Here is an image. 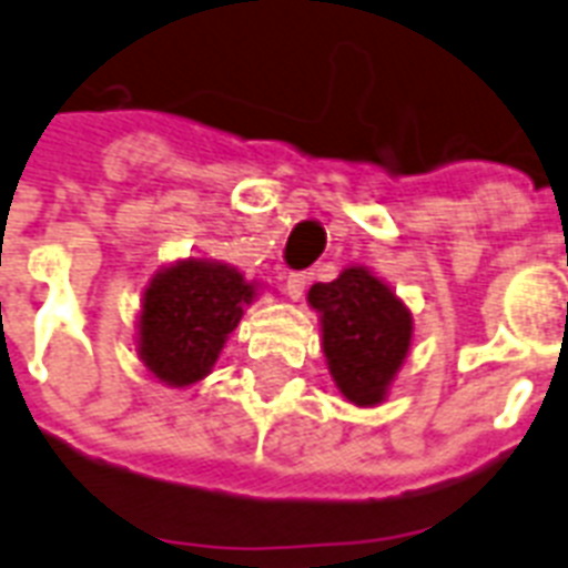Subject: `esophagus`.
I'll return each mask as SVG.
<instances>
[{"label":"esophagus","mask_w":568,"mask_h":568,"mask_svg":"<svg viewBox=\"0 0 568 568\" xmlns=\"http://www.w3.org/2000/svg\"><path fill=\"white\" fill-rule=\"evenodd\" d=\"M306 285H310V276H306V274H288V276H285V294H288L292 301H301L303 292H306Z\"/></svg>","instance_id":"esophagus-1"}]
</instances>
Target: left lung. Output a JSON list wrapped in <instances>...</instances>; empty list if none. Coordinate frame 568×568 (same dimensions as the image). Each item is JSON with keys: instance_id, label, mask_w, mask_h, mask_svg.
I'll return each mask as SVG.
<instances>
[{"instance_id": "left-lung-1", "label": "left lung", "mask_w": 568, "mask_h": 568, "mask_svg": "<svg viewBox=\"0 0 568 568\" xmlns=\"http://www.w3.org/2000/svg\"><path fill=\"white\" fill-rule=\"evenodd\" d=\"M306 301L318 313L327 369L348 402L372 408L408 357L414 318L369 267H345L333 283H315Z\"/></svg>"}]
</instances>
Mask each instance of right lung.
<instances>
[{
  "label": "right lung",
  "mask_w": 568,
  "mask_h": 568,
  "mask_svg": "<svg viewBox=\"0 0 568 568\" xmlns=\"http://www.w3.org/2000/svg\"><path fill=\"white\" fill-rule=\"evenodd\" d=\"M258 285L214 258H181L142 292L136 352L166 387H190L211 372Z\"/></svg>",
  "instance_id": "obj_1"
}]
</instances>
